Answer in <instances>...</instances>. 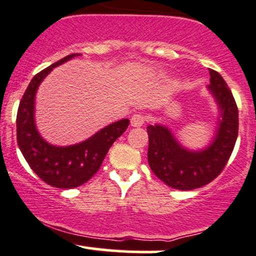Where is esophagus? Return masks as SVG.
I'll list each match as a JSON object with an SVG mask.
<instances>
[{"label":"esophagus","mask_w":256,"mask_h":256,"mask_svg":"<svg viewBox=\"0 0 256 256\" xmlns=\"http://www.w3.org/2000/svg\"><path fill=\"white\" fill-rule=\"evenodd\" d=\"M146 122V116L142 113H136L131 118V126L134 128H140Z\"/></svg>","instance_id":"obj_1"}]
</instances>
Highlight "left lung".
Listing matches in <instances>:
<instances>
[{
	"instance_id": "8db88e82",
	"label": "left lung",
	"mask_w": 256,
	"mask_h": 256,
	"mask_svg": "<svg viewBox=\"0 0 256 256\" xmlns=\"http://www.w3.org/2000/svg\"><path fill=\"white\" fill-rule=\"evenodd\" d=\"M208 90L219 108L218 128L210 146L200 150L184 148L165 125H149L148 162L164 183L178 190H192L210 183L224 170L238 134V108L222 76L210 70Z\"/></svg>"
}]
</instances>
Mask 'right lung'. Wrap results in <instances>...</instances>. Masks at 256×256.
<instances>
[{
	"label": "right lung",
	"instance_id": "obj_1",
	"mask_svg": "<svg viewBox=\"0 0 256 256\" xmlns=\"http://www.w3.org/2000/svg\"><path fill=\"white\" fill-rule=\"evenodd\" d=\"M78 55H67L37 73L28 84L16 114L18 146L25 160L43 182L58 189H73L89 180L98 171L112 144L130 124L128 119H122L83 142L68 146H52L40 136L34 122V96L38 86L54 67Z\"/></svg>",
	"mask_w": 256,
	"mask_h": 256
}]
</instances>
